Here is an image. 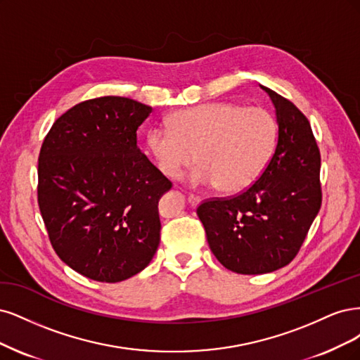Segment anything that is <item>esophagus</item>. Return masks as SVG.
Instances as JSON below:
<instances>
[{
    "instance_id": "esophagus-1",
    "label": "esophagus",
    "mask_w": 360,
    "mask_h": 360,
    "mask_svg": "<svg viewBox=\"0 0 360 360\" xmlns=\"http://www.w3.org/2000/svg\"><path fill=\"white\" fill-rule=\"evenodd\" d=\"M187 200H188V203L194 207V206H197V205L200 203V197H199V195H194V194H190Z\"/></svg>"
}]
</instances>
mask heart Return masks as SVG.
<instances>
[{"mask_svg":"<svg viewBox=\"0 0 360 360\" xmlns=\"http://www.w3.org/2000/svg\"><path fill=\"white\" fill-rule=\"evenodd\" d=\"M276 137L278 125L269 110L215 101L175 112L169 124L153 125L146 146L166 178H179L195 160L199 166L188 176L193 185L236 193L260 175Z\"/></svg>","mask_w":360,"mask_h":360,"instance_id":"b5f03b06","label":"heart"}]
</instances>
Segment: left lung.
Listing matches in <instances>:
<instances>
[{
  "mask_svg": "<svg viewBox=\"0 0 360 360\" xmlns=\"http://www.w3.org/2000/svg\"><path fill=\"white\" fill-rule=\"evenodd\" d=\"M271 97L278 142L260 178L239 195L197 207L217 260L231 272L269 274L295 259L321 206L320 150L309 121L292 101Z\"/></svg>",
  "mask_w": 360,
  "mask_h": 360,
  "instance_id": "8db88e82",
  "label": "left lung"
}]
</instances>
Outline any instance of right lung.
<instances>
[{
    "label": "right lung",
    "mask_w": 360,
    "mask_h": 360,
    "mask_svg": "<svg viewBox=\"0 0 360 360\" xmlns=\"http://www.w3.org/2000/svg\"><path fill=\"white\" fill-rule=\"evenodd\" d=\"M153 108L125 97L76 104L41 145L39 206L55 252L89 280L143 271L160 243V197L170 181L137 148Z\"/></svg>",
    "instance_id": "obj_1"
}]
</instances>
